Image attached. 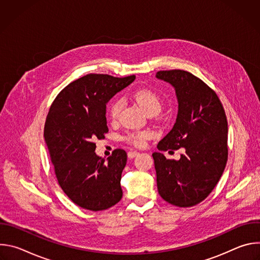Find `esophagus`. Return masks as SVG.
Returning a JSON list of instances; mask_svg holds the SVG:
<instances>
[{"instance_id": "34e87169", "label": "esophagus", "mask_w": 260, "mask_h": 260, "mask_svg": "<svg viewBox=\"0 0 260 260\" xmlns=\"http://www.w3.org/2000/svg\"><path fill=\"white\" fill-rule=\"evenodd\" d=\"M138 154H139L138 151H129V152L127 153V156H128V158H134V157H136Z\"/></svg>"}]
</instances>
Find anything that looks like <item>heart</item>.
I'll use <instances>...</instances> for the list:
<instances>
[{"label":"heart","mask_w":260,"mask_h":260,"mask_svg":"<svg viewBox=\"0 0 260 260\" xmlns=\"http://www.w3.org/2000/svg\"><path fill=\"white\" fill-rule=\"evenodd\" d=\"M132 99L148 115H155L159 113L162 107V100L160 95L150 88H140L135 90L132 93ZM121 108L122 102L120 100H114L110 103L108 108V114L111 120H117ZM151 137L152 134L149 131H132L125 133L122 136V140L136 147H143Z\"/></svg>","instance_id":"1"}]
</instances>
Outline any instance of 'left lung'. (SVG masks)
<instances>
[{
	"mask_svg": "<svg viewBox=\"0 0 260 260\" xmlns=\"http://www.w3.org/2000/svg\"><path fill=\"white\" fill-rule=\"evenodd\" d=\"M156 77L175 87L179 103L176 123L157 148L185 150L179 160L168 159L160 152L152 154L158 193L176 207H192L212 192L225 169V111L216 92L189 72L158 71Z\"/></svg>",
	"mask_w": 260,
	"mask_h": 260,
	"instance_id": "obj_1",
	"label": "left lung"
}]
</instances>
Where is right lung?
Wrapping results in <instances>:
<instances>
[{"label":"right lung","instance_id":"1","mask_svg":"<svg viewBox=\"0 0 260 260\" xmlns=\"http://www.w3.org/2000/svg\"><path fill=\"white\" fill-rule=\"evenodd\" d=\"M135 78L88 74L68 84L50 106L44 138L54 173L63 192L83 209L106 210L122 198L127 154L115 149L106 160L95 154L94 141L105 139L109 131L107 102Z\"/></svg>","mask_w":260,"mask_h":260}]
</instances>
